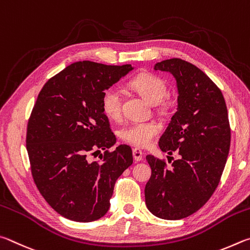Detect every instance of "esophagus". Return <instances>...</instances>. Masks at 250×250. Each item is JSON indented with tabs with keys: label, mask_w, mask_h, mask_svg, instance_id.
I'll return each instance as SVG.
<instances>
[{
	"label": "esophagus",
	"mask_w": 250,
	"mask_h": 250,
	"mask_svg": "<svg viewBox=\"0 0 250 250\" xmlns=\"http://www.w3.org/2000/svg\"><path fill=\"white\" fill-rule=\"evenodd\" d=\"M143 156H144V154H143V151L139 149V148H134L133 149V157H134V160L136 161H142L143 160Z\"/></svg>",
	"instance_id": "obj_1"
}]
</instances>
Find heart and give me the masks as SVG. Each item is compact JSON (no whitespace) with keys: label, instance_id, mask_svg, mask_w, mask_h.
<instances>
[{"label":"heart","instance_id":"b5f03b06","mask_svg":"<svg viewBox=\"0 0 250 250\" xmlns=\"http://www.w3.org/2000/svg\"><path fill=\"white\" fill-rule=\"evenodd\" d=\"M128 86L138 92L150 104H160L168 93L167 83L163 78L152 73H141L132 78ZM101 107L108 118L117 120L122 112L121 92L115 86L105 90L101 98ZM159 133L158 125L154 123L135 122L122 128L121 136L125 142L137 147L150 145L154 138Z\"/></svg>","mask_w":250,"mask_h":250}]
</instances>
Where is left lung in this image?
I'll return each instance as SVG.
<instances>
[{
  "instance_id": "1",
  "label": "left lung",
  "mask_w": 250,
  "mask_h": 250,
  "mask_svg": "<svg viewBox=\"0 0 250 250\" xmlns=\"http://www.w3.org/2000/svg\"><path fill=\"white\" fill-rule=\"evenodd\" d=\"M154 69L170 72L177 81V112L159 147L170 156L177 152L179 158L168 169L165 161L146 157L151 177L145 200L155 216L181 220L202 208L220 183L230 146L229 114L221 90L194 64L173 58L157 62Z\"/></svg>"
}]
</instances>
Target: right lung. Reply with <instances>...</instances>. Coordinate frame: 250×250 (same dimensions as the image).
I'll return each instance as SVG.
<instances>
[{"mask_svg": "<svg viewBox=\"0 0 250 250\" xmlns=\"http://www.w3.org/2000/svg\"><path fill=\"white\" fill-rule=\"evenodd\" d=\"M134 67L78 61L49 79L30 114L26 148L34 181L47 203L68 220L87 223L109 208L117 178L133 164L101 107L103 92ZM104 151L99 163L87 156Z\"/></svg>", "mask_w": 250, "mask_h": 250, "instance_id": "obj_1", "label": "right lung"}]
</instances>
